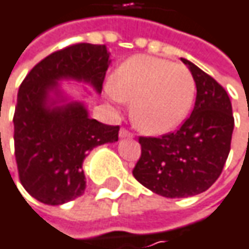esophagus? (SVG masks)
Here are the masks:
<instances>
[{"label":"esophagus","mask_w":249,"mask_h":249,"mask_svg":"<svg viewBox=\"0 0 249 249\" xmlns=\"http://www.w3.org/2000/svg\"><path fill=\"white\" fill-rule=\"evenodd\" d=\"M132 137H134L132 132H129L128 129H125V128L120 129V138H132Z\"/></svg>","instance_id":"obj_1"}]
</instances>
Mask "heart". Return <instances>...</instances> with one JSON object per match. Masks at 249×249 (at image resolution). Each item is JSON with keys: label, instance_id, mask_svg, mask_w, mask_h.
<instances>
[{"label": "heart", "instance_id": "b5f03b06", "mask_svg": "<svg viewBox=\"0 0 249 249\" xmlns=\"http://www.w3.org/2000/svg\"><path fill=\"white\" fill-rule=\"evenodd\" d=\"M109 95L131 102V120L145 134L176 129L186 118L195 96L190 71L164 59L132 56L112 76Z\"/></svg>", "mask_w": 249, "mask_h": 249}]
</instances>
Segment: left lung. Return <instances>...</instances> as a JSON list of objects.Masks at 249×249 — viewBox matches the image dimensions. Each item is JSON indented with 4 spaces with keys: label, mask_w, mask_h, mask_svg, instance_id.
<instances>
[{
    "label": "left lung",
    "mask_w": 249,
    "mask_h": 249,
    "mask_svg": "<svg viewBox=\"0 0 249 249\" xmlns=\"http://www.w3.org/2000/svg\"><path fill=\"white\" fill-rule=\"evenodd\" d=\"M196 83L192 115L176 132L140 137L141 157L132 174L164 197H189L208 190L222 173L231 150L233 115L224 88L181 57Z\"/></svg>",
    "instance_id": "obj_1"
}]
</instances>
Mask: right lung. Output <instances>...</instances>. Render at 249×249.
Instances as JSON below:
<instances>
[{"label": "right lung", "mask_w": 249, "mask_h": 249, "mask_svg": "<svg viewBox=\"0 0 249 249\" xmlns=\"http://www.w3.org/2000/svg\"><path fill=\"white\" fill-rule=\"evenodd\" d=\"M105 44L79 43L54 52L25 76L14 112L20 181L38 202L63 205L82 196V164L98 145L118 141L120 126L89 117L85 102L68 96L60 80L83 82L101 93L111 63Z\"/></svg>", "instance_id": "obj_1"}]
</instances>
